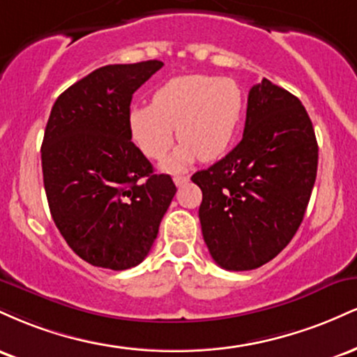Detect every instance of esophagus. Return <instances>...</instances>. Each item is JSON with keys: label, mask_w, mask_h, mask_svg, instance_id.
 <instances>
[{"label": "esophagus", "mask_w": 357, "mask_h": 357, "mask_svg": "<svg viewBox=\"0 0 357 357\" xmlns=\"http://www.w3.org/2000/svg\"><path fill=\"white\" fill-rule=\"evenodd\" d=\"M188 181H190V176H174V184L178 188H181L186 184Z\"/></svg>", "instance_id": "1"}]
</instances>
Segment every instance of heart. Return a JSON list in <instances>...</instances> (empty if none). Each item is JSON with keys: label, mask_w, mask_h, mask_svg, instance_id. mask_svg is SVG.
Here are the masks:
<instances>
[{"label": "heart", "mask_w": 357, "mask_h": 357, "mask_svg": "<svg viewBox=\"0 0 357 357\" xmlns=\"http://www.w3.org/2000/svg\"><path fill=\"white\" fill-rule=\"evenodd\" d=\"M245 110L243 89L228 77L184 75L166 82L151 105L127 114L130 137L141 153L159 159L174 141L181 144L161 167L178 173L196 159L215 161L230 149Z\"/></svg>", "instance_id": "obj_1"}]
</instances>
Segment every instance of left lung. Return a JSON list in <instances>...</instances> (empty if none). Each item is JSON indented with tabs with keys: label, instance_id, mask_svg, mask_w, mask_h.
<instances>
[{
	"label": "left lung",
	"instance_id": "8db88e82",
	"mask_svg": "<svg viewBox=\"0 0 357 357\" xmlns=\"http://www.w3.org/2000/svg\"><path fill=\"white\" fill-rule=\"evenodd\" d=\"M317 159L301 100L267 79L253 85L241 141L191 176L203 191L204 243L221 268H258L289 245L304 220Z\"/></svg>",
	"mask_w": 357,
	"mask_h": 357
}]
</instances>
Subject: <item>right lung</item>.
<instances>
[{
	"mask_svg": "<svg viewBox=\"0 0 357 357\" xmlns=\"http://www.w3.org/2000/svg\"><path fill=\"white\" fill-rule=\"evenodd\" d=\"M162 65L97 68L65 90L48 117L42 169L52 218L93 267L141 264L176 195L171 176L154 173L127 126L134 92Z\"/></svg>",
	"mask_w": 357,
	"mask_h": 357,
	"instance_id": "obj_1",
	"label": "right lung"
}]
</instances>
